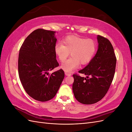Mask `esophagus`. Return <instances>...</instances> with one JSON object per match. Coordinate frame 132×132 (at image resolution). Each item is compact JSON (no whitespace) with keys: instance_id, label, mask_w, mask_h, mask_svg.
Returning a JSON list of instances; mask_svg holds the SVG:
<instances>
[{"instance_id":"34e87169","label":"esophagus","mask_w":132,"mask_h":132,"mask_svg":"<svg viewBox=\"0 0 132 132\" xmlns=\"http://www.w3.org/2000/svg\"><path fill=\"white\" fill-rule=\"evenodd\" d=\"M65 75H67V76H71V74L70 73H67V72H65Z\"/></svg>"}]
</instances>
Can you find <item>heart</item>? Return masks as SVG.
Listing matches in <instances>:
<instances>
[{"label": "heart", "mask_w": 132, "mask_h": 132, "mask_svg": "<svg viewBox=\"0 0 132 132\" xmlns=\"http://www.w3.org/2000/svg\"><path fill=\"white\" fill-rule=\"evenodd\" d=\"M54 46V52L60 62H64L70 54L71 57L63 63L61 69L70 72L80 64L85 65L93 59L96 50L95 42L91 39L71 36Z\"/></svg>", "instance_id": "obj_1"}]
</instances>
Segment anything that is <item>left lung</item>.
I'll list each match as a JSON object with an SVG mask.
<instances>
[{
  "mask_svg": "<svg viewBox=\"0 0 132 132\" xmlns=\"http://www.w3.org/2000/svg\"><path fill=\"white\" fill-rule=\"evenodd\" d=\"M98 49L93 59L79 71L86 78L74 74L73 91L75 98L85 105L94 104L105 96L112 81L116 58L109 39L97 35ZM90 78H89L88 77Z\"/></svg>",
  "mask_w": 132,
  "mask_h": 132,
  "instance_id": "8db88e82",
  "label": "left lung"
}]
</instances>
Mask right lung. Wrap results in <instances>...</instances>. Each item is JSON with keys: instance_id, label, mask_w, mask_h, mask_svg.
Returning <instances> with one entry per match:
<instances>
[{"instance_id": "1", "label": "right lung", "mask_w": 132, "mask_h": 132, "mask_svg": "<svg viewBox=\"0 0 132 132\" xmlns=\"http://www.w3.org/2000/svg\"><path fill=\"white\" fill-rule=\"evenodd\" d=\"M55 31L37 29L23 42L19 51L18 71L25 90L41 102L53 98L64 78L62 69L49 74L59 65L54 52Z\"/></svg>"}]
</instances>
